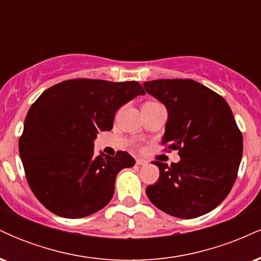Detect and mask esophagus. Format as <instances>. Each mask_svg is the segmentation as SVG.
<instances>
[{"label":"esophagus","instance_id":"obj_1","mask_svg":"<svg viewBox=\"0 0 261 261\" xmlns=\"http://www.w3.org/2000/svg\"><path fill=\"white\" fill-rule=\"evenodd\" d=\"M147 163H148V162L146 160H142V158H137V160H136L137 166H146Z\"/></svg>","mask_w":261,"mask_h":261}]
</instances>
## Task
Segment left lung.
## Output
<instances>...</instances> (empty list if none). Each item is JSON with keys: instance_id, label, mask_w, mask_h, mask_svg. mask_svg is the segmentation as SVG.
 Masks as SVG:
<instances>
[{"instance_id": "left-lung-1", "label": "left lung", "mask_w": 261, "mask_h": 261, "mask_svg": "<svg viewBox=\"0 0 261 261\" xmlns=\"http://www.w3.org/2000/svg\"><path fill=\"white\" fill-rule=\"evenodd\" d=\"M143 87L168 112L162 143L180 155L170 167L153 162L160 178L146 194L170 216H202L228 195L242 161L243 137L232 110L221 95L193 80H154Z\"/></svg>"}]
</instances>
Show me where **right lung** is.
Listing matches in <instances>:
<instances>
[{
    "instance_id": "add662e5",
    "label": "right lung",
    "mask_w": 261,
    "mask_h": 261,
    "mask_svg": "<svg viewBox=\"0 0 261 261\" xmlns=\"http://www.w3.org/2000/svg\"><path fill=\"white\" fill-rule=\"evenodd\" d=\"M135 81L70 80L50 87L31 107L19 139V154L29 187L47 210L82 218L109 203L115 178L135 166L127 152L94 155L99 131L113 128L115 114L137 95Z\"/></svg>"
}]
</instances>
